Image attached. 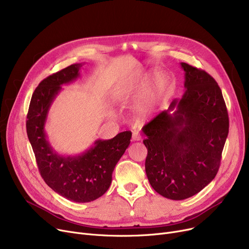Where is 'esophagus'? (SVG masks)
<instances>
[{
    "instance_id": "34e87169",
    "label": "esophagus",
    "mask_w": 249,
    "mask_h": 249,
    "mask_svg": "<svg viewBox=\"0 0 249 249\" xmlns=\"http://www.w3.org/2000/svg\"><path fill=\"white\" fill-rule=\"evenodd\" d=\"M141 135H140V133L138 132V131H134L133 132V134H132V140L133 141H139V140H141Z\"/></svg>"
}]
</instances>
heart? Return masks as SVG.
Masks as SVG:
<instances>
[{"instance_id": "b5f03b06", "label": "heart", "mask_w": 249, "mask_h": 249, "mask_svg": "<svg viewBox=\"0 0 249 249\" xmlns=\"http://www.w3.org/2000/svg\"><path fill=\"white\" fill-rule=\"evenodd\" d=\"M168 84V76L162 71H156L150 81L143 74L134 81L121 86L117 90L116 98L120 101L134 100L143 94L136 105V114L140 119L150 117L160 106Z\"/></svg>"}]
</instances>
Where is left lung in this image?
Here are the masks:
<instances>
[{
	"instance_id": "obj_1",
	"label": "left lung",
	"mask_w": 249,
	"mask_h": 249,
	"mask_svg": "<svg viewBox=\"0 0 249 249\" xmlns=\"http://www.w3.org/2000/svg\"><path fill=\"white\" fill-rule=\"evenodd\" d=\"M180 68L184 95L142 128L147 178L155 192L176 201L193 197L214 179L229 131L216 81L186 62Z\"/></svg>"
}]
</instances>
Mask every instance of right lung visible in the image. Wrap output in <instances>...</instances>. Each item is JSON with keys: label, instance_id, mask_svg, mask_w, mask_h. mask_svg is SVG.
I'll return each instance as SVG.
<instances>
[{"label": "right lung", "instance_id": "add662e5", "mask_svg": "<svg viewBox=\"0 0 249 249\" xmlns=\"http://www.w3.org/2000/svg\"><path fill=\"white\" fill-rule=\"evenodd\" d=\"M83 63H74L49 75L38 85L27 115V135L44 181L63 198L91 202L106 193L114 168L130 144L132 133L124 131L108 140H96L78 155H62L49 143L45 124L52 103L62 89L80 77Z\"/></svg>", "mask_w": 249, "mask_h": 249}]
</instances>
